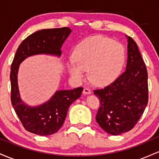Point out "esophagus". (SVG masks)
Masks as SVG:
<instances>
[{
	"label": "esophagus",
	"instance_id": "34e87169",
	"mask_svg": "<svg viewBox=\"0 0 159 159\" xmlns=\"http://www.w3.org/2000/svg\"><path fill=\"white\" fill-rule=\"evenodd\" d=\"M83 93L84 94H89L92 93V92H91L90 89H87V88H84V89H83Z\"/></svg>",
	"mask_w": 159,
	"mask_h": 159
}]
</instances>
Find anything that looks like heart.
Segmentation results:
<instances>
[{"instance_id":"b5f03b06","label":"heart","mask_w":159,"mask_h":159,"mask_svg":"<svg viewBox=\"0 0 159 159\" xmlns=\"http://www.w3.org/2000/svg\"><path fill=\"white\" fill-rule=\"evenodd\" d=\"M74 61L67 65L69 74L74 80L85 79V70L92 84L104 86L118 76L125 58L123 46L108 37L97 35L85 39L75 48Z\"/></svg>"}]
</instances>
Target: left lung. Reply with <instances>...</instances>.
<instances>
[{
    "mask_svg": "<svg viewBox=\"0 0 159 159\" xmlns=\"http://www.w3.org/2000/svg\"><path fill=\"white\" fill-rule=\"evenodd\" d=\"M128 39L125 70L113 83L94 91L101 106L96 121L107 133L119 135L134 127L148 103V74L138 46Z\"/></svg>",
    "mask_w": 159,
    "mask_h": 159,
    "instance_id": "left-lung-1",
    "label": "left lung"
}]
</instances>
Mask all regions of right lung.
<instances>
[{
  "mask_svg": "<svg viewBox=\"0 0 159 159\" xmlns=\"http://www.w3.org/2000/svg\"><path fill=\"white\" fill-rule=\"evenodd\" d=\"M71 33L70 28L43 29L28 36L21 43L11 65V102L23 126L29 132L48 136L63 125L71 103L81 96L83 89L58 90L45 103L29 106L22 101L18 85L19 65L28 57L36 55L61 56V47Z\"/></svg>",
  "mask_w": 159,
  "mask_h": 159,
  "instance_id": "add662e5",
  "label": "right lung"
}]
</instances>
